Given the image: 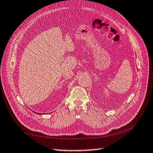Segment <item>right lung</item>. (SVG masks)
<instances>
[{"label":"right lung","mask_w":153,"mask_h":153,"mask_svg":"<svg viewBox=\"0 0 153 153\" xmlns=\"http://www.w3.org/2000/svg\"><path fill=\"white\" fill-rule=\"evenodd\" d=\"M37 114H39V113H37Z\"/></svg>","instance_id":"1"}]
</instances>
